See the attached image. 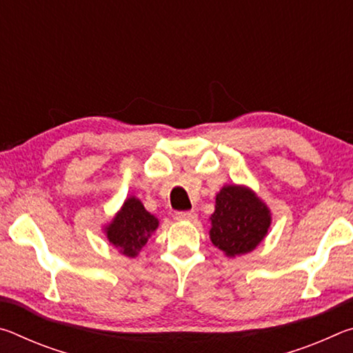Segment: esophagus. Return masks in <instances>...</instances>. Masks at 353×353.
Segmentation results:
<instances>
[{"label": "esophagus", "instance_id": "obj_1", "mask_svg": "<svg viewBox=\"0 0 353 353\" xmlns=\"http://www.w3.org/2000/svg\"><path fill=\"white\" fill-rule=\"evenodd\" d=\"M196 216L198 214L194 212H176V219L179 221H194Z\"/></svg>", "mask_w": 353, "mask_h": 353}]
</instances>
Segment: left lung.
<instances>
[{
    "label": "left lung",
    "instance_id": "left-lung-1",
    "mask_svg": "<svg viewBox=\"0 0 353 353\" xmlns=\"http://www.w3.org/2000/svg\"><path fill=\"white\" fill-rule=\"evenodd\" d=\"M210 219L212 243L229 256L255 249L271 224L268 207L252 191L236 185H227L216 194Z\"/></svg>",
    "mask_w": 353,
    "mask_h": 353
}]
</instances>
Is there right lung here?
Masks as SVG:
<instances>
[{
  "mask_svg": "<svg viewBox=\"0 0 353 353\" xmlns=\"http://www.w3.org/2000/svg\"><path fill=\"white\" fill-rule=\"evenodd\" d=\"M159 221L145 210L137 198H129L109 227H105L109 241L119 252L135 256L145 246L148 238L157 229Z\"/></svg>",
  "mask_w": 353,
  "mask_h": 353,
  "instance_id": "add662e5",
  "label": "right lung"
}]
</instances>
